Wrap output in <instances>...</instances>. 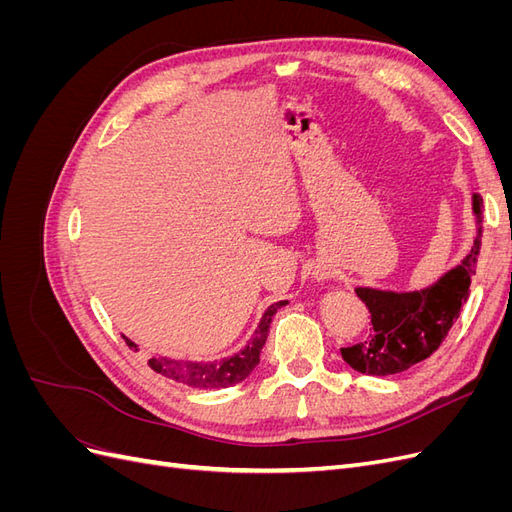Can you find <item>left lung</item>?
<instances>
[{
    "label": "left lung",
    "mask_w": 512,
    "mask_h": 512,
    "mask_svg": "<svg viewBox=\"0 0 512 512\" xmlns=\"http://www.w3.org/2000/svg\"><path fill=\"white\" fill-rule=\"evenodd\" d=\"M474 213L480 222L483 198L474 194ZM480 232L470 254L459 267L448 271L438 284L418 292H384L356 288L371 312L369 335L363 342L342 348L344 361L367 376H391L421 363L440 348L468 301L476 258L480 254Z\"/></svg>",
    "instance_id": "obj_1"
}]
</instances>
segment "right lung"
<instances>
[{"mask_svg": "<svg viewBox=\"0 0 512 512\" xmlns=\"http://www.w3.org/2000/svg\"><path fill=\"white\" fill-rule=\"evenodd\" d=\"M284 305L286 301L273 303L265 312V316H262L254 337L250 339V344H247L239 354L230 356V359H224L220 363H190V361H170V359H160V356H151L147 363L153 371H156V374H162L181 384L194 386V389H226V386L245 380L260 363V352L267 342L271 320L277 314V309ZM126 344L134 348L130 339H126Z\"/></svg>", "mask_w": 512, "mask_h": 512, "instance_id": "obj_1", "label": "right lung"}]
</instances>
